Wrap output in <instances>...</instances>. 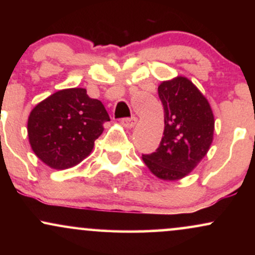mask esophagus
I'll list each match as a JSON object with an SVG mask.
<instances>
[{
    "mask_svg": "<svg viewBox=\"0 0 255 255\" xmlns=\"http://www.w3.org/2000/svg\"><path fill=\"white\" fill-rule=\"evenodd\" d=\"M136 122H137V119L136 118H128V119L122 120L121 124H122V126H124V127L129 128V129H130V128L135 127Z\"/></svg>",
    "mask_w": 255,
    "mask_h": 255,
    "instance_id": "1",
    "label": "esophagus"
}]
</instances>
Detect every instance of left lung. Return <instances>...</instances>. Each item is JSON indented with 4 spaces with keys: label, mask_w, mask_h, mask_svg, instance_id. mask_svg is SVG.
Listing matches in <instances>:
<instances>
[{
    "label": "left lung",
    "mask_w": 255,
    "mask_h": 255,
    "mask_svg": "<svg viewBox=\"0 0 255 255\" xmlns=\"http://www.w3.org/2000/svg\"><path fill=\"white\" fill-rule=\"evenodd\" d=\"M164 107V133L156 152L142 160L154 176L177 181L194 170L210 150L215 131L211 105L188 78L176 77L158 86Z\"/></svg>",
    "instance_id": "obj_1"
}]
</instances>
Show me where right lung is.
Returning a JSON list of instances; mask_svg holds the SVG:
<instances>
[{"instance_id": "add662e5", "label": "right lung", "mask_w": 255, "mask_h": 255, "mask_svg": "<svg viewBox=\"0 0 255 255\" xmlns=\"http://www.w3.org/2000/svg\"><path fill=\"white\" fill-rule=\"evenodd\" d=\"M110 121L103 103L87 96L86 89L60 90L31 110L27 134L32 151L55 170L83 162Z\"/></svg>"}]
</instances>
